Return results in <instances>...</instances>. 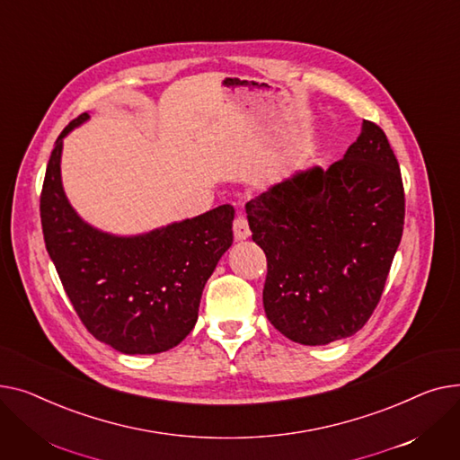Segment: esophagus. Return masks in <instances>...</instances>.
<instances>
[{
    "mask_svg": "<svg viewBox=\"0 0 460 460\" xmlns=\"http://www.w3.org/2000/svg\"><path fill=\"white\" fill-rule=\"evenodd\" d=\"M234 237H235V241H245L251 237L249 223L245 217H241V215L234 221Z\"/></svg>",
    "mask_w": 460,
    "mask_h": 460,
    "instance_id": "esophagus-1",
    "label": "esophagus"
}]
</instances>
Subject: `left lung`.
Masks as SVG:
<instances>
[{
    "label": "left lung",
    "instance_id": "1",
    "mask_svg": "<svg viewBox=\"0 0 460 460\" xmlns=\"http://www.w3.org/2000/svg\"><path fill=\"white\" fill-rule=\"evenodd\" d=\"M245 208L267 256L271 325L303 345L357 334L381 299L404 223L401 171L385 131L364 120L343 159L296 171Z\"/></svg>",
    "mask_w": 460,
    "mask_h": 460
}]
</instances>
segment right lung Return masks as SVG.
Returning <instances> with one entry per match:
<instances>
[{
	"label": "right lung",
	"mask_w": 460,
	"mask_h": 460,
	"mask_svg": "<svg viewBox=\"0 0 460 460\" xmlns=\"http://www.w3.org/2000/svg\"><path fill=\"white\" fill-rule=\"evenodd\" d=\"M72 120L53 145L40 219L46 251L87 331L124 355H155L193 331L202 291L232 247L234 208L119 235L87 223L70 204L61 178L63 139L89 120Z\"/></svg>",
	"instance_id": "1"
}]
</instances>
